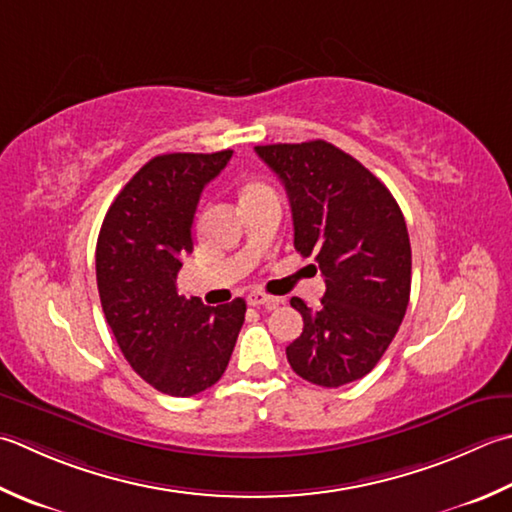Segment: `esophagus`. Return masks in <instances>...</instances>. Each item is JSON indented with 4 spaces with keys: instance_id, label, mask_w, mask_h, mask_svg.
<instances>
[{
    "instance_id": "34e87169",
    "label": "esophagus",
    "mask_w": 512,
    "mask_h": 512,
    "mask_svg": "<svg viewBox=\"0 0 512 512\" xmlns=\"http://www.w3.org/2000/svg\"><path fill=\"white\" fill-rule=\"evenodd\" d=\"M246 302L248 306H277L279 299L270 297L266 293H259V290H253V293L246 295Z\"/></svg>"
}]
</instances>
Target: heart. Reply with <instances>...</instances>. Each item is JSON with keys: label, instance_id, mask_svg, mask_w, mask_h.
Instances as JSON below:
<instances>
[{"label": "heart", "instance_id": "b5f03b06", "mask_svg": "<svg viewBox=\"0 0 512 512\" xmlns=\"http://www.w3.org/2000/svg\"><path fill=\"white\" fill-rule=\"evenodd\" d=\"M266 190H270L264 182H257V179H250V182H246L244 186H242V202H246V199H250V197H257V195H262V193H266Z\"/></svg>", "mask_w": 512, "mask_h": 512}]
</instances>
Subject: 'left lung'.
<instances>
[{"mask_svg":"<svg viewBox=\"0 0 512 512\" xmlns=\"http://www.w3.org/2000/svg\"><path fill=\"white\" fill-rule=\"evenodd\" d=\"M282 179L293 210L295 248L315 255L326 293L308 308L293 297L304 330L286 346L290 368L337 388L377 366L406 315L410 239L390 190L344 150L315 139L255 146Z\"/></svg>","mask_w":512,"mask_h":512,"instance_id":"obj_1","label":"left lung"}]
</instances>
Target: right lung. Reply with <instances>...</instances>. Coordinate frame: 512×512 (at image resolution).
<instances>
[{"label": "right lung", "instance_id": "add662e5", "mask_svg": "<svg viewBox=\"0 0 512 512\" xmlns=\"http://www.w3.org/2000/svg\"><path fill=\"white\" fill-rule=\"evenodd\" d=\"M233 150L157 155L115 197L97 237V288L106 322L135 373L159 393L190 397L224 375L246 302L208 308L177 293L182 259L210 179Z\"/></svg>", "mask_w": 512, "mask_h": 512}]
</instances>
